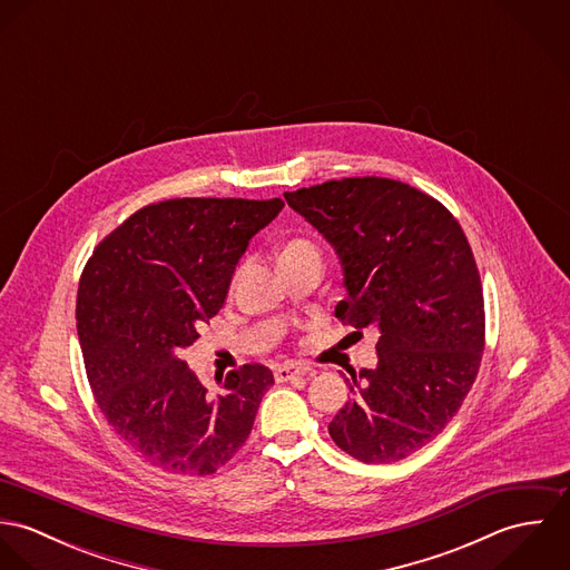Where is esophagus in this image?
<instances>
[{"mask_svg":"<svg viewBox=\"0 0 570 570\" xmlns=\"http://www.w3.org/2000/svg\"><path fill=\"white\" fill-rule=\"evenodd\" d=\"M309 373H312V368L307 364L285 362L274 371V377H276V382H289V380H296V377H303V375H309Z\"/></svg>","mask_w":570,"mask_h":570,"instance_id":"34e87169","label":"esophagus"}]
</instances>
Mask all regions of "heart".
Here are the masks:
<instances>
[{
    "instance_id": "obj_1",
    "label": "heart",
    "mask_w": 570,
    "mask_h": 570,
    "mask_svg": "<svg viewBox=\"0 0 570 570\" xmlns=\"http://www.w3.org/2000/svg\"><path fill=\"white\" fill-rule=\"evenodd\" d=\"M278 258H281V265H285V263L307 261V258L323 261V254H321V247L314 244L312 239H307V237H292L281 247V256ZM239 274H242V267L237 269V278H239Z\"/></svg>"
}]
</instances>
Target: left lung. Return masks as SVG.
<instances>
[{"instance_id":"obj_1","label":"left lung","mask_w":570,"mask_h":570,"mask_svg":"<svg viewBox=\"0 0 570 570\" xmlns=\"http://www.w3.org/2000/svg\"><path fill=\"white\" fill-rule=\"evenodd\" d=\"M344 265L342 325L375 326L380 362L348 384L328 423L340 450L393 463L428 445L468 397L485 348V301L470 242L428 193L389 177H342L285 193Z\"/></svg>"}]
</instances>
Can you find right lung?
I'll use <instances>...</instances> for the list:
<instances>
[{"mask_svg": "<svg viewBox=\"0 0 570 570\" xmlns=\"http://www.w3.org/2000/svg\"><path fill=\"white\" fill-rule=\"evenodd\" d=\"M283 206L278 197L156 202L111 230L82 267L77 328L91 395L154 468L215 474L252 432L272 371L244 364L208 393L179 353L224 307L249 239Z\"/></svg>", "mask_w": 570, "mask_h": 570, "instance_id": "add662e5", "label": "right lung"}]
</instances>
